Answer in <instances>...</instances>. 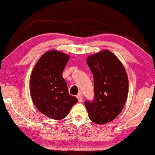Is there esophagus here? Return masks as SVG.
Segmentation results:
<instances>
[{"instance_id": "obj_1", "label": "esophagus", "mask_w": 155, "mask_h": 155, "mask_svg": "<svg viewBox=\"0 0 155 155\" xmlns=\"http://www.w3.org/2000/svg\"><path fill=\"white\" fill-rule=\"evenodd\" d=\"M77 97V98H78V102H81L83 101V96H82L81 93H80L79 94H78Z\"/></svg>"}]
</instances>
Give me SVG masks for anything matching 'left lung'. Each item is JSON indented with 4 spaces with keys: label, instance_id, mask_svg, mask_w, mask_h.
Segmentation results:
<instances>
[{
    "label": "left lung",
    "instance_id": "8db88e82",
    "mask_svg": "<svg viewBox=\"0 0 155 155\" xmlns=\"http://www.w3.org/2000/svg\"><path fill=\"white\" fill-rule=\"evenodd\" d=\"M86 62L94 77V100L85 102L89 119L97 124L108 123L120 114L127 99L126 69L107 50L88 57Z\"/></svg>",
    "mask_w": 155,
    "mask_h": 155
}]
</instances>
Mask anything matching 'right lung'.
<instances>
[{"instance_id":"add662e5","label":"right lung","mask_w":155,"mask_h":155,"mask_svg":"<svg viewBox=\"0 0 155 155\" xmlns=\"http://www.w3.org/2000/svg\"><path fill=\"white\" fill-rule=\"evenodd\" d=\"M69 60L67 54L49 51L41 57L32 71L30 93L34 105L45 116L60 120L68 115L78 99L69 94L62 72Z\"/></svg>"}]
</instances>
